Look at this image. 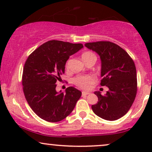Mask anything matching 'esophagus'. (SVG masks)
I'll return each mask as SVG.
<instances>
[{"mask_svg":"<svg viewBox=\"0 0 152 152\" xmlns=\"http://www.w3.org/2000/svg\"><path fill=\"white\" fill-rule=\"evenodd\" d=\"M88 94H89V93H88V92H85V91L82 92V96H84L88 95Z\"/></svg>","mask_w":152,"mask_h":152,"instance_id":"1","label":"esophagus"}]
</instances>
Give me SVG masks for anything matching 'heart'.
<instances>
[{
  "label": "heart",
  "mask_w": 152,
  "mask_h": 152,
  "mask_svg": "<svg viewBox=\"0 0 152 152\" xmlns=\"http://www.w3.org/2000/svg\"><path fill=\"white\" fill-rule=\"evenodd\" d=\"M93 55L94 54L92 52L86 51L82 54V58L83 61H85L91 56ZM66 67H67V64H66ZM96 81V77L93 74L78 75V76H76V77L73 78L72 80L74 84L78 86V88L84 90L89 89Z\"/></svg>",
  "instance_id": "obj_1"
}]
</instances>
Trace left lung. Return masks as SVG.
<instances>
[{"label": "left lung", "mask_w": 152, "mask_h": 152, "mask_svg": "<svg viewBox=\"0 0 152 152\" xmlns=\"http://www.w3.org/2000/svg\"><path fill=\"white\" fill-rule=\"evenodd\" d=\"M85 46L100 56L101 86L109 89L104 96L100 92L94 93L98 96V102L91 109L104 119L117 120L128 112L137 95V70L133 59L126 50L110 41L86 43Z\"/></svg>", "instance_id": "8db88e82"}]
</instances>
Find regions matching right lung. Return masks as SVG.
<instances>
[{"label":"right lung","mask_w":152,"mask_h":152,"mask_svg":"<svg viewBox=\"0 0 152 152\" xmlns=\"http://www.w3.org/2000/svg\"><path fill=\"white\" fill-rule=\"evenodd\" d=\"M81 43L52 40L33 51L24 65L23 90L28 104L40 118L49 122L64 119L72 112L81 92L73 86L66 94L56 90V81L65 73L70 56L83 48Z\"/></svg>","instance_id":"obj_1"}]
</instances>
